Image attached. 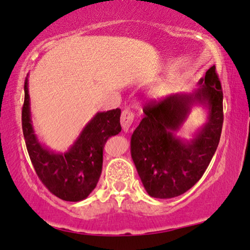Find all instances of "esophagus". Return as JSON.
Segmentation results:
<instances>
[{
	"label": "esophagus",
	"instance_id": "34e87169",
	"mask_svg": "<svg viewBox=\"0 0 250 250\" xmlns=\"http://www.w3.org/2000/svg\"><path fill=\"white\" fill-rule=\"evenodd\" d=\"M133 118H134V114L132 112V110L125 109V110L122 111V113H121V125H122V129H124L125 132H129V130L132 125Z\"/></svg>",
	"mask_w": 250,
	"mask_h": 250
}]
</instances>
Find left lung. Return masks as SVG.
<instances>
[{
  "mask_svg": "<svg viewBox=\"0 0 250 250\" xmlns=\"http://www.w3.org/2000/svg\"><path fill=\"white\" fill-rule=\"evenodd\" d=\"M191 92L171 94L148 104L131 136L130 150L149 196L169 199L185 193L210 164L223 129V91L216 66L208 69ZM208 112L205 124L191 140L177 136L192 107Z\"/></svg>",
  "mask_w": 250,
  "mask_h": 250,
  "instance_id": "8db88e82",
  "label": "left lung"
}]
</instances>
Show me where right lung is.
Listing matches in <instances>:
<instances>
[{
  "mask_svg": "<svg viewBox=\"0 0 250 250\" xmlns=\"http://www.w3.org/2000/svg\"><path fill=\"white\" fill-rule=\"evenodd\" d=\"M120 116V109L97 112L66 151H54L35 134L26 77L22 109L23 136L35 172L54 196L65 201H81L93 191L101 176L104 144L121 131Z\"/></svg>",
  "mask_w": 250,
  "mask_h": 250,
  "instance_id": "obj_1",
  "label": "right lung"
}]
</instances>
